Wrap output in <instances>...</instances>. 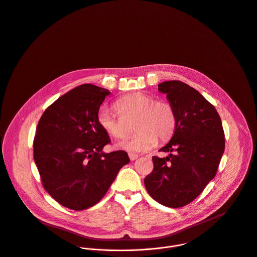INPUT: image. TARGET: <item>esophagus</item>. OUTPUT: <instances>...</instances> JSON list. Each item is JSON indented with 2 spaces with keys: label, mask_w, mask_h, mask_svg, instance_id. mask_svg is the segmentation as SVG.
Here are the masks:
<instances>
[{
  "label": "esophagus",
  "mask_w": 257,
  "mask_h": 257,
  "mask_svg": "<svg viewBox=\"0 0 257 257\" xmlns=\"http://www.w3.org/2000/svg\"><path fill=\"white\" fill-rule=\"evenodd\" d=\"M128 157H130V160H131V161H136V160L139 158V156H138L137 154H132V153L128 154Z\"/></svg>",
  "instance_id": "obj_1"
}]
</instances>
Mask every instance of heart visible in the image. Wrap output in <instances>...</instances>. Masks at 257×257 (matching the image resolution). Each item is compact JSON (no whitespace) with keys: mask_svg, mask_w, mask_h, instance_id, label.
Here are the masks:
<instances>
[{"mask_svg":"<svg viewBox=\"0 0 257 257\" xmlns=\"http://www.w3.org/2000/svg\"><path fill=\"white\" fill-rule=\"evenodd\" d=\"M113 107L118 116L102 106L98 109L96 120L108 136L121 140L126 138L134 123L138 132L132 139L118 147L131 153L145 152L157 142L168 141L176 125V114L170 102L156 100L152 95L137 92L118 98Z\"/></svg>","mask_w":257,"mask_h":257,"instance_id":"1","label":"heart"}]
</instances>
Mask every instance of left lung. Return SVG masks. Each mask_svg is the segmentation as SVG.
<instances>
[{"mask_svg": "<svg viewBox=\"0 0 257 257\" xmlns=\"http://www.w3.org/2000/svg\"><path fill=\"white\" fill-rule=\"evenodd\" d=\"M176 114L168 145L153 157L154 171L145 178L150 195L159 203L177 208L190 203L215 176L224 152V132L218 112L196 89L179 82L159 85Z\"/></svg>", "mask_w": 257, "mask_h": 257, "instance_id": "1", "label": "left lung"}]
</instances>
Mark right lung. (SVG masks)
<instances>
[{
  "label": "right lung",
  "instance_id": "1",
  "mask_svg": "<svg viewBox=\"0 0 257 257\" xmlns=\"http://www.w3.org/2000/svg\"><path fill=\"white\" fill-rule=\"evenodd\" d=\"M109 93L90 84L77 86L53 102L39 120L34 161L44 188L70 209L96 204L130 163L123 151L102 152L110 140L96 115Z\"/></svg>",
  "mask_w": 257,
  "mask_h": 257
}]
</instances>
